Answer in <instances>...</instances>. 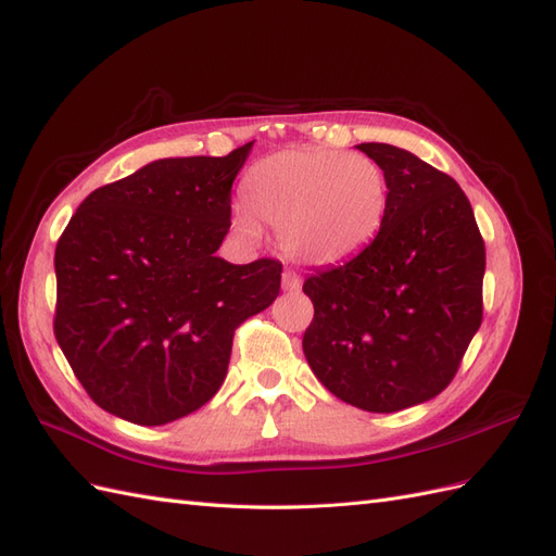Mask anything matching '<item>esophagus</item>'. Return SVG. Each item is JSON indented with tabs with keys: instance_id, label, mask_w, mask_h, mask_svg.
Here are the masks:
<instances>
[{
	"instance_id": "esophagus-1",
	"label": "esophagus",
	"mask_w": 556,
	"mask_h": 556,
	"mask_svg": "<svg viewBox=\"0 0 556 556\" xmlns=\"http://www.w3.org/2000/svg\"><path fill=\"white\" fill-rule=\"evenodd\" d=\"M282 290L285 292H299L301 290V278L294 271H282Z\"/></svg>"
}]
</instances>
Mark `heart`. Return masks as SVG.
I'll list each match as a JSON object with an SVG mask.
<instances>
[{
	"label": "heart",
	"mask_w": 556,
	"mask_h": 556,
	"mask_svg": "<svg viewBox=\"0 0 556 556\" xmlns=\"http://www.w3.org/2000/svg\"><path fill=\"white\" fill-rule=\"evenodd\" d=\"M237 225L255 237L257 223L278 229L290 260L329 268L359 257L384 225L390 182L382 166L333 148H288L252 166Z\"/></svg>",
	"instance_id": "obj_1"
}]
</instances>
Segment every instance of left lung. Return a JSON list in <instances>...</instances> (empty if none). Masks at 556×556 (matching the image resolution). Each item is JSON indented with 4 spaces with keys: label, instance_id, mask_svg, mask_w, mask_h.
I'll return each instance as SVG.
<instances>
[{
    "label": "left lung",
    "instance_id": "8db88e82",
    "mask_svg": "<svg viewBox=\"0 0 556 556\" xmlns=\"http://www.w3.org/2000/svg\"><path fill=\"white\" fill-rule=\"evenodd\" d=\"M390 182L378 239L304 282L315 378L368 413L439 396L482 323L484 243L457 180L408 150L359 143Z\"/></svg>",
    "mask_w": 556,
    "mask_h": 556
}]
</instances>
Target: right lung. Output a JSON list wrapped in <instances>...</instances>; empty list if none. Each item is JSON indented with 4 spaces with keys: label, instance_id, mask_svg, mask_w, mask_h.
Returning a JSON list of instances; mask_svg holds the SVG:
<instances>
[{
    "label": "right lung",
    "instance_id": "1",
    "mask_svg": "<svg viewBox=\"0 0 556 556\" xmlns=\"http://www.w3.org/2000/svg\"><path fill=\"white\" fill-rule=\"evenodd\" d=\"M227 157H166L94 190L55 248V339L90 399L141 427L194 413L225 382L233 331L280 292L276 260L229 264Z\"/></svg>",
    "mask_w": 556,
    "mask_h": 556
}]
</instances>
